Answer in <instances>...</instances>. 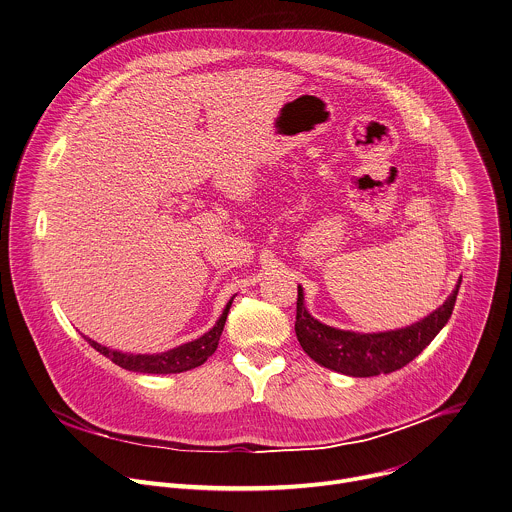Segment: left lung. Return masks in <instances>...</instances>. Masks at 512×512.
Wrapping results in <instances>:
<instances>
[{
  "mask_svg": "<svg viewBox=\"0 0 512 512\" xmlns=\"http://www.w3.org/2000/svg\"><path fill=\"white\" fill-rule=\"evenodd\" d=\"M461 279L451 297L423 321L387 333H353L333 329L313 319L303 305V289H297L295 333L303 351L321 367L349 377H377L411 363L439 335L453 315Z\"/></svg>",
  "mask_w": 512,
  "mask_h": 512,
  "instance_id": "obj_1",
  "label": "left lung"
}]
</instances>
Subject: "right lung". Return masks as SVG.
<instances>
[{"instance_id": "right-lung-1", "label": "right lung", "mask_w": 512, "mask_h": 512, "mask_svg": "<svg viewBox=\"0 0 512 512\" xmlns=\"http://www.w3.org/2000/svg\"><path fill=\"white\" fill-rule=\"evenodd\" d=\"M235 297V295H233ZM233 297L231 301L227 303V307L223 309V315L219 317V321L215 323V327L211 331H207L203 337L191 341V343H185L177 349H171L167 353H161V355H131V353H119V351H113V349H107L91 339H87V343L99 351L101 355H105L107 359H111L115 365L127 369V371H135V373H153V375H167V373H183V371H189V369H195L199 365H203L217 349L219 345V339H221V333H223V327H225V319H227V313H229V307L233 303Z\"/></svg>"}]
</instances>
